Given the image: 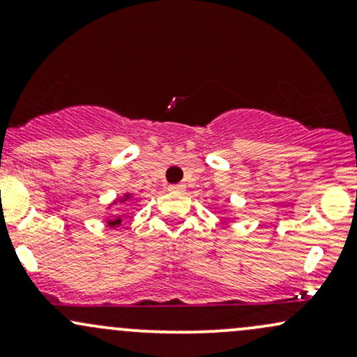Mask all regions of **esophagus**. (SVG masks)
<instances>
[{
    "label": "esophagus",
    "mask_w": 357,
    "mask_h": 357,
    "mask_svg": "<svg viewBox=\"0 0 357 357\" xmlns=\"http://www.w3.org/2000/svg\"><path fill=\"white\" fill-rule=\"evenodd\" d=\"M167 190L171 192H184V184H171Z\"/></svg>",
    "instance_id": "34e87169"
}]
</instances>
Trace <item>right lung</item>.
I'll list each match as a JSON object with an SVG mask.
<instances>
[{"instance_id":"add662e5","label":"right lung","mask_w":357,"mask_h":357,"mask_svg":"<svg viewBox=\"0 0 357 357\" xmlns=\"http://www.w3.org/2000/svg\"><path fill=\"white\" fill-rule=\"evenodd\" d=\"M129 199H130V195H124V196H122V198H117V202L119 203H126V202H129ZM117 202H114V204H116ZM121 223H122V220L121 218H116V220H109L107 225H109L110 228H116Z\"/></svg>"}]
</instances>
